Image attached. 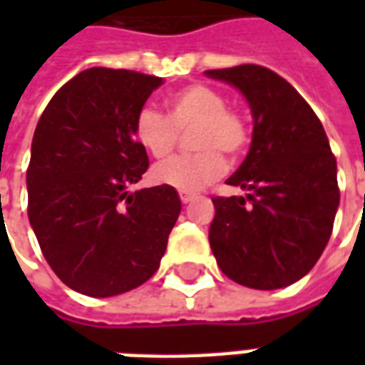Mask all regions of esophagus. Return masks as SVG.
<instances>
[{
    "label": "esophagus",
    "mask_w": 365,
    "mask_h": 365,
    "mask_svg": "<svg viewBox=\"0 0 365 365\" xmlns=\"http://www.w3.org/2000/svg\"><path fill=\"white\" fill-rule=\"evenodd\" d=\"M195 197H197V195H195V193H191V191H180V199H182V203H191Z\"/></svg>",
    "instance_id": "obj_1"
}]
</instances>
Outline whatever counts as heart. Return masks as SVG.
I'll use <instances>...</instances> for the list:
<instances>
[{
  "label": "heart",
  "instance_id": "heart-1",
  "mask_svg": "<svg viewBox=\"0 0 365 365\" xmlns=\"http://www.w3.org/2000/svg\"><path fill=\"white\" fill-rule=\"evenodd\" d=\"M168 117L144 107L136 113L133 133L136 143L154 158H164L180 143V133L190 135L197 152L174 156L154 168L152 178L180 191H197L225 172V158H238L250 144V125L242 113L227 107V97L205 83H191L166 99Z\"/></svg>",
  "mask_w": 365,
  "mask_h": 365
}]
</instances>
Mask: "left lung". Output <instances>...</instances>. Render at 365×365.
Segmentation results:
<instances>
[{
  "instance_id": "1",
  "label": "left lung",
  "mask_w": 365,
  "mask_h": 365,
  "mask_svg": "<svg viewBox=\"0 0 365 365\" xmlns=\"http://www.w3.org/2000/svg\"><path fill=\"white\" fill-rule=\"evenodd\" d=\"M245 93L254 117L250 152L215 195L209 242L222 274L252 289H279L309 274L329 242L340 203L336 158L322 123L282 76L258 64L207 70Z\"/></svg>"
}]
</instances>
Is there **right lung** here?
<instances>
[{
    "instance_id": "obj_1",
    "label": "right lung",
    "mask_w": 365,
    "mask_h": 365,
    "mask_svg": "<svg viewBox=\"0 0 365 365\" xmlns=\"http://www.w3.org/2000/svg\"><path fill=\"white\" fill-rule=\"evenodd\" d=\"M160 83L133 70H83L35 128L29 221L52 272L83 295L111 297L150 279L182 211L174 187L127 190L148 170L133 125Z\"/></svg>"
}]
</instances>
